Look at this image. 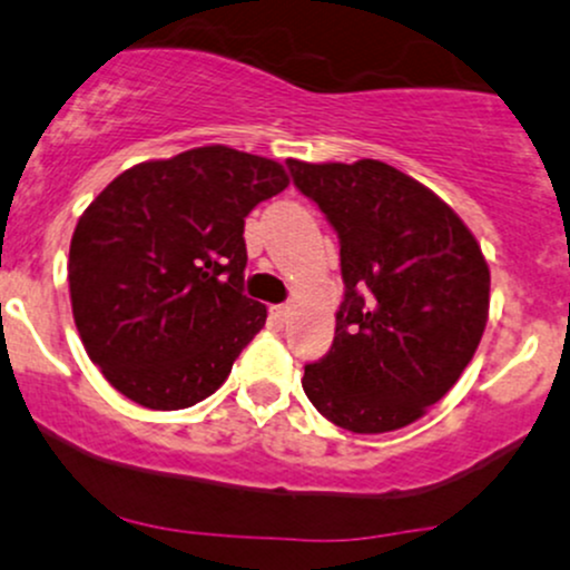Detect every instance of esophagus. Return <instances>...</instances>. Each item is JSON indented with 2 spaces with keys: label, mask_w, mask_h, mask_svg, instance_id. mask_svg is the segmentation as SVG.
I'll return each mask as SVG.
<instances>
[{
  "label": "esophagus",
  "mask_w": 570,
  "mask_h": 570,
  "mask_svg": "<svg viewBox=\"0 0 570 570\" xmlns=\"http://www.w3.org/2000/svg\"><path fill=\"white\" fill-rule=\"evenodd\" d=\"M269 320H273L275 325H284V322L289 320V305H273V308H269Z\"/></svg>",
  "instance_id": "1"
}]
</instances>
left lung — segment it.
<instances>
[{
	"mask_svg": "<svg viewBox=\"0 0 570 570\" xmlns=\"http://www.w3.org/2000/svg\"><path fill=\"white\" fill-rule=\"evenodd\" d=\"M338 232L344 303L305 365L311 404L355 434L404 429L459 382L489 320L487 256L434 190L382 160H286Z\"/></svg>",
	"mask_w": 570,
	"mask_h": 570,
	"instance_id": "obj_1",
	"label": "left lung"
}]
</instances>
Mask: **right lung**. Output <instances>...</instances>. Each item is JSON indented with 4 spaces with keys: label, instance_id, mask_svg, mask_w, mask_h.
Wrapping results in <instances>:
<instances>
[{
    "label": "right lung",
    "instance_id": "add662e5",
    "mask_svg": "<svg viewBox=\"0 0 570 570\" xmlns=\"http://www.w3.org/2000/svg\"><path fill=\"white\" fill-rule=\"evenodd\" d=\"M286 185L278 160L209 144L130 166L95 196L68 281L76 331L111 387L185 410L224 385L267 320L243 295L245 215Z\"/></svg>",
    "mask_w": 570,
    "mask_h": 570
}]
</instances>
